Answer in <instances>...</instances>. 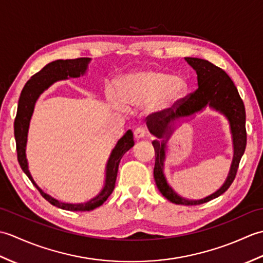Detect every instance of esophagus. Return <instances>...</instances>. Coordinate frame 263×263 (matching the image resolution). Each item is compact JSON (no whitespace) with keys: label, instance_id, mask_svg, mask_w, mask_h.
<instances>
[{"label":"esophagus","instance_id":"obj_1","mask_svg":"<svg viewBox=\"0 0 263 263\" xmlns=\"http://www.w3.org/2000/svg\"><path fill=\"white\" fill-rule=\"evenodd\" d=\"M146 130H144L143 127H137L136 130H135V137L137 138V139H141V138H143L144 136H146Z\"/></svg>","mask_w":263,"mask_h":263}]
</instances>
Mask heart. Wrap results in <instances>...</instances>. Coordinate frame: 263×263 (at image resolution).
Here are the masks:
<instances>
[{
  "mask_svg": "<svg viewBox=\"0 0 263 263\" xmlns=\"http://www.w3.org/2000/svg\"><path fill=\"white\" fill-rule=\"evenodd\" d=\"M119 87L123 103L132 107L147 105L154 115L174 109L187 92V83L182 78L153 69L128 72L120 79Z\"/></svg>",
  "mask_w": 263,
  "mask_h": 263,
  "instance_id": "1",
  "label": "heart"
}]
</instances>
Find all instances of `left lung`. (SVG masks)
Returning <instances> with one entry per match:
<instances>
[{
	"label": "left lung",
	"mask_w": 263,
	"mask_h": 263,
	"mask_svg": "<svg viewBox=\"0 0 263 263\" xmlns=\"http://www.w3.org/2000/svg\"><path fill=\"white\" fill-rule=\"evenodd\" d=\"M185 61L197 72L198 89L189 97L184 98L175 109L152 117L147 122V127L149 132L157 138L153 141L156 156L154 177L160 193L173 203L197 205L208 202L226 192L235 178L239 160H241L245 152V147H247L245 108L243 100L238 95L237 88L224 70L202 59L185 58ZM206 107L224 115L230 123L233 141V160L224 184L216 193L203 199H186L181 197L172 190L163 174L166 142L172 132L181 122L187 120L190 117H192Z\"/></svg>",
	"instance_id": "1"
}]
</instances>
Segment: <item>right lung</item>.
Wrapping results in <instances>:
<instances>
[{"label": "right lung", "mask_w": 263, "mask_h": 263, "mask_svg": "<svg viewBox=\"0 0 263 263\" xmlns=\"http://www.w3.org/2000/svg\"><path fill=\"white\" fill-rule=\"evenodd\" d=\"M91 59L80 58L74 60H57L48 63L47 65L33 74L29 80L27 81L24 89H22L16 116L14 120V138L16 143V153H18V161L20 167L25 174L29 177L31 183L37 187L41 194L45 198L49 203L58 206V208L69 210V211H90L102 205L107 198L113 192L115 186V181L119 171L120 161L127 150H130L135 146L133 141V133L131 130H127L119 141L116 142L115 147L111 150L109 158L105 167V181L104 186L100 192L95 195L87 202L81 203H69L62 202L58 199L53 198L52 195L45 193L39 187L29 172L28 160L26 156V147L28 141V131H29L30 120L35 109V105L41 95L47 90V89L54 85L55 82L61 80H66L70 78H80L87 73L88 65Z\"/></svg>", "instance_id": "add662e5"}]
</instances>
